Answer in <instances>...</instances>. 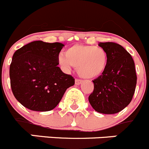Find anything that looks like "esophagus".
Returning a JSON list of instances; mask_svg holds the SVG:
<instances>
[{
  "instance_id": "34e87169",
  "label": "esophagus",
  "mask_w": 149,
  "mask_h": 149,
  "mask_svg": "<svg viewBox=\"0 0 149 149\" xmlns=\"http://www.w3.org/2000/svg\"><path fill=\"white\" fill-rule=\"evenodd\" d=\"M82 82H83V80H80V79H76V80H75V85H77V86H78V85L81 84Z\"/></svg>"
}]
</instances>
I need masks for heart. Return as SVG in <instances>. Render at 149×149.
Segmentation results:
<instances>
[{"instance_id": "b5f03b06", "label": "heart", "mask_w": 149, "mask_h": 149, "mask_svg": "<svg viewBox=\"0 0 149 149\" xmlns=\"http://www.w3.org/2000/svg\"><path fill=\"white\" fill-rule=\"evenodd\" d=\"M58 62L64 70L77 69L79 75L84 78H95L102 75L107 69L108 56L102 47L75 45L61 53Z\"/></svg>"}]
</instances>
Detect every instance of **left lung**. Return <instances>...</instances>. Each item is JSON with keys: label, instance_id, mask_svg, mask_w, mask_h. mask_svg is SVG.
Listing matches in <instances>:
<instances>
[{"label": "left lung", "instance_id": "8db88e82", "mask_svg": "<svg viewBox=\"0 0 149 149\" xmlns=\"http://www.w3.org/2000/svg\"><path fill=\"white\" fill-rule=\"evenodd\" d=\"M105 49L108 63L105 72L93 80V93L88 97L97 112L114 114L124 110L132 101L137 84L134 63L131 55L115 42H100Z\"/></svg>", "mask_w": 149, "mask_h": 149}]
</instances>
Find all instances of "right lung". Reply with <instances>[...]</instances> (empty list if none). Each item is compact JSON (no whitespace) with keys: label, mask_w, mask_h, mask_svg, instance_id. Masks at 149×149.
I'll return each instance as SVG.
<instances>
[{"label":"right lung","mask_w":149,"mask_h":149,"mask_svg":"<svg viewBox=\"0 0 149 149\" xmlns=\"http://www.w3.org/2000/svg\"><path fill=\"white\" fill-rule=\"evenodd\" d=\"M64 45L34 41L15 51L10 64L12 93L21 104L33 111H49L61 100L74 79L58 66Z\"/></svg>","instance_id":"1"}]
</instances>
